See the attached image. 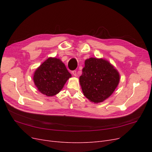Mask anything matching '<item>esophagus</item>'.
Returning a JSON list of instances; mask_svg holds the SVG:
<instances>
[{
	"label": "esophagus",
	"mask_w": 152,
	"mask_h": 152,
	"mask_svg": "<svg viewBox=\"0 0 152 152\" xmlns=\"http://www.w3.org/2000/svg\"><path fill=\"white\" fill-rule=\"evenodd\" d=\"M72 74H73V75H74V76H75V77L77 76V71H76V70H73V71H72Z\"/></svg>",
	"instance_id": "1"
}]
</instances>
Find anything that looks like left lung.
Listing matches in <instances>:
<instances>
[{
	"label": "left lung",
	"mask_w": 152,
	"mask_h": 152,
	"mask_svg": "<svg viewBox=\"0 0 152 152\" xmlns=\"http://www.w3.org/2000/svg\"><path fill=\"white\" fill-rule=\"evenodd\" d=\"M119 80L118 72L108 61L94 58L85 61L79 79L84 95L94 103L108 98L116 89Z\"/></svg>",
	"instance_id": "left-lung-1"
}]
</instances>
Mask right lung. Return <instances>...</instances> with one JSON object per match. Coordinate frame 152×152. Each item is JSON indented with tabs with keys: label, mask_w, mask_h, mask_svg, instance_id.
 Segmentation results:
<instances>
[{
	"label": "right lung",
	"mask_w": 152,
	"mask_h": 152,
	"mask_svg": "<svg viewBox=\"0 0 152 152\" xmlns=\"http://www.w3.org/2000/svg\"><path fill=\"white\" fill-rule=\"evenodd\" d=\"M72 77L60 59L49 58L34 73V81L38 90L48 96L59 93L66 82Z\"/></svg>",
	"instance_id": "obj_1"
}]
</instances>
